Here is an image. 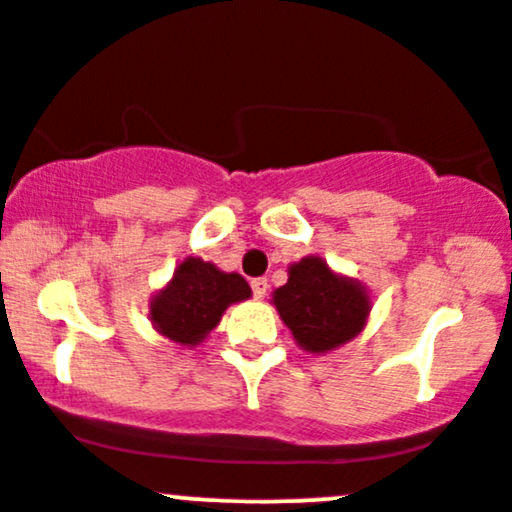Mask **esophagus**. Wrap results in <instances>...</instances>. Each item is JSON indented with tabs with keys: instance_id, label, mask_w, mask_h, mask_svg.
<instances>
[{
	"instance_id": "obj_1",
	"label": "esophagus",
	"mask_w": 512,
	"mask_h": 512,
	"mask_svg": "<svg viewBox=\"0 0 512 512\" xmlns=\"http://www.w3.org/2000/svg\"><path fill=\"white\" fill-rule=\"evenodd\" d=\"M250 288H252V295H255L257 300H262L264 295H267V288H269V283H267V279H252L250 281Z\"/></svg>"
}]
</instances>
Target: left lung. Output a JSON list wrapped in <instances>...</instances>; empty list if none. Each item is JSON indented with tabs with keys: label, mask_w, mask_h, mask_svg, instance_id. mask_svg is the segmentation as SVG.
Wrapping results in <instances>:
<instances>
[{
	"label": "left lung",
	"mask_w": 512,
	"mask_h": 512,
	"mask_svg": "<svg viewBox=\"0 0 512 512\" xmlns=\"http://www.w3.org/2000/svg\"><path fill=\"white\" fill-rule=\"evenodd\" d=\"M274 305L293 338L310 353L334 350L357 336L369 315V298L357 281L336 276L319 257L293 264Z\"/></svg>",
	"instance_id": "left-lung-1"
}]
</instances>
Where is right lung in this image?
<instances>
[{
  "mask_svg": "<svg viewBox=\"0 0 512 512\" xmlns=\"http://www.w3.org/2000/svg\"><path fill=\"white\" fill-rule=\"evenodd\" d=\"M250 298L248 281L224 274L200 257L178 264L174 279L152 300L150 317L159 334L181 346H197L231 303Z\"/></svg>",
  "mask_w": 512,
  "mask_h": 512,
  "instance_id": "add662e5",
  "label": "right lung"
}]
</instances>
